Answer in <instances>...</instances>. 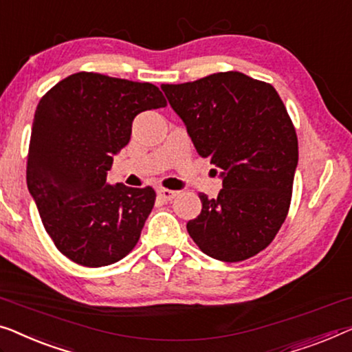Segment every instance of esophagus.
<instances>
[{"label":"esophagus","instance_id":"obj_1","mask_svg":"<svg viewBox=\"0 0 352 352\" xmlns=\"http://www.w3.org/2000/svg\"><path fill=\"white\" fill-rule=\"evenodd\" d=\"M157 195H159L164 201H171L173 198L177 195V192L170 190V188H159V190H157Z\"/></svg>","mask_w":352,"mask_h":352}]
</instances>
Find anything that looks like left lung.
I'll return each instance as SVG.
<instances>
[{
	"mask_svg": "<svg viewBox=\"0 0 352 352\" xmlns=\"http://www.w3.org/2000/svg\"><path fill=\"white\" fill-rule=\"evenodd\" d=\"M162 90L198 154L222 170V190L200 193L188 235L217 261L254 257L276 236L292 198L298 141L286 106L272 84L238 71Z\"/></svg>",
	"mask_w": 352,
	"mask_h": 352,
	"instance_id": "obj_1",
	"label": "left lung"
}]
</instances>
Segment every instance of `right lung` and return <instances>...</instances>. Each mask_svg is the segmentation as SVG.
Masks as SVG:
<instances>
[{"mask_svg":"<svg viewBox=\"0 0 352 352\" xmlns=\"http://www.w3.org/2000/svg\"><path fill=\"white\" fill-rule=\"evenodd\" d=\"M149 82L76 73L38 103L27 184L60 252L90 268L119 262L138 243L155 203L152 187L111 186L113 155L130 141L142 111L165 108Z\"/></svg>","mask_w":352,"mask_h":352,"instance_id":"1","label":"right lung"}]
</instances>
